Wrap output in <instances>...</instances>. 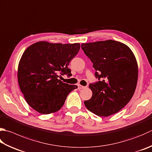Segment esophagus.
Wrapping results in <instances>:
<instances>
[{
    "mask_svg": "<svg viewBox=\"0 0 152 152\" xmlns=\"http://www.w3.org/2000/svg\"><path fill=\"white\" fill-rule=\"evenodd\" d=\"M85 87L81 85H78V89H82V88H84Z\"/></svg>",
    "mask_w": 152,
    "mask_h": 152,
    "instance_id": "1",
    "label": "esophagus"
}]
</instances>
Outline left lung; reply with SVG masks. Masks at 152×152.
Listing matches in <instances>:
<instances>
[{"mask_svg":"<svg viewBox=\"0 0 152 152\" xmlns=\"http://www.w3.org/2000/svg\"><path fill=\"white\" fill-rule=\"evenodd\" d=\"M81 48L99 79L89 85L93 95L84 102L85 107L99 116L118 113L135 92L138 77L135 56L126 45L112 39L82 44Z\"/></svg>","mask_w":152,"mask_h":152,"instance_id":"8db88e82","label":"left lung"}]
</instances>
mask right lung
<instances>
[{
  "label": "right lung",
  "instance_id": "add662e5",
  "mask_svg": "<svg viewBox=\"0 0 152 152\" xmlns=\"http://www.w3.org/2000/svg\"><path fill=\"white\" fill-rule=\"evenodd\" d=\"M80 49L79 43L53 44L38 42L24 51L18 67V81L24 99L40 114L58 111L67 95L77 86L59 79L61 75H71L68 68Z\"/></svg>",
  "mask_w": 152,
  "mask_h": 152
}]
</instances>
